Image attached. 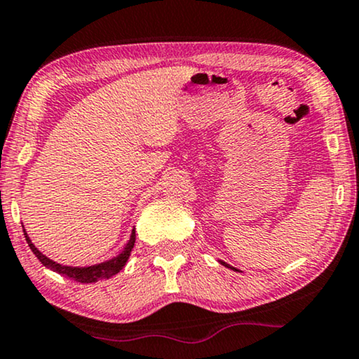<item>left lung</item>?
I'll use <instances>...</instances> for the list:
<instances>
[{"mask_svg":"<svg viewBox=\"0 0 359 359\" xmlns=\"http://www.w3.org/2000/svg\"><path fill=\"white\" fill-rule=\"evenodd\" d=\"M221 264H223V265H226V266H229L228 264H224V262H221Z\"/></svg>","mask_w":359,"mask_h":359,"instance_id":"left-lung-1","label":"left lung"}]
</instances>
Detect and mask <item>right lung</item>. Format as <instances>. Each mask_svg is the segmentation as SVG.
Masks as SVG:
<instances>
[{
	"label": "right lung",
	"mask_w": 359,
	"mask_h": 359,
	"mask_svg": "<svg viewBox=\"0 0 359 359\" xmlns=\"http://www.w3.org/2000/svg\"><path fill=\"white\" fill-rule=\"evenodd\" d=\"M135 239H136V234H135V229H133V231H131V237H130L128 245L125 247V250L118 257H115V259L109 260V262H104V264H99V265L84 266V269H76V266H65V265L55 264L53 260L47 259V257H45L43 254H40V252L37 250V247H35L32 242H30V239L26 234V241H27V244L30 247V250L34 252L35 257H37V259L42 262V264L47 266V269L57 271V273L67 276L68 280H73L76 283H95L99 280L110 278V276L117 275L118 271L123 269L125 264H127L130 252L135 245Z\"/></svg>",
	"instance_id": "1"
}]
</instances>
